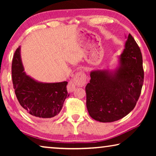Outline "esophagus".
Returning <instances> with one entry per match:
<instances>
[{
	"instance_id": "obj_1",
	"label": "esophagus",
	"mask_w": 156,
	"mask_h": 156,
	"mask_svg": "<svg viewBox=\"0 0 156 156\" xmlns=\"http://www.w3.org/2000/svg\"><path fill=\"white\" fill-rule=\"evenodd\" d=\"M86 80H87V76L83 72H79L76 73V75L73 78V80L71 81L69 83L67 86L68 91L69 92H73L75 89L76 86H80L83 87L86 84Z\"/></svg>"
}]
</instances>
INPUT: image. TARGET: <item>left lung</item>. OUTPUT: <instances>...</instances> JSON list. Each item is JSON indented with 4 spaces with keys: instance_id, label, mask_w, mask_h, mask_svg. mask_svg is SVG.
<instances>
[{
    "instance_id": "obj_1",
    "label": "left lung",
    "mask_w": 156,
    "mask_h": 156,
    "mask_svg": "<svg viewBox=\"0 0 156 156\" xmlns=\"http://www.w3.org/2000/svg\"><path fill=\"white\" fill-rule=\"evenodd\" d=\"M126 37V36H125ZM114 68L94 69L87 84L89 115L101 122H112L129 114L135 107L143 84L140 49L130 34Z\"/></svg>"
}]
</instances>
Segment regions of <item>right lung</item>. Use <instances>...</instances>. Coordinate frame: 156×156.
Segmentation results:
<instances>
[{
  "label": "right lung",
  "mask_w": 156,
  "mask_h": 156,
  "mask_svg": "<svg viewBox=\"0 0 156 156\" xmlns=\"http://www.w3.org/2000/svg\"><path fill=\"white\" fill-rule=\"evenodd\" d=\"M24 70L19 46L13 58L12 74L16 96L25 112L41 119L58 115L65 100L69 96L67 82H39L26 74Z\"/></svg>",
  "instance_id": "right-lung-1"
}]
</instances>
